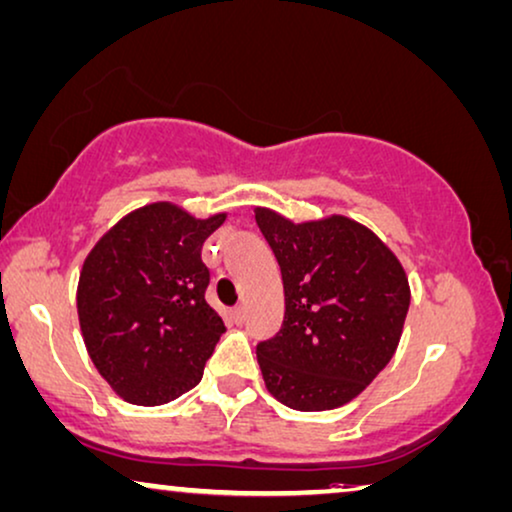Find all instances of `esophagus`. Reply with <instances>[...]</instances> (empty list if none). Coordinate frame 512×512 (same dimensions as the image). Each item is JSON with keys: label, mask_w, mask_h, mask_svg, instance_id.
Instances as JSON below:
<instances>
[{"label": "esophagus", "mask_w": 512, "mask_h": 512, "mask_svg": "<svg viewBox=\"0 0 512 512\" xmlns=\"http://www.w3.org/2000/svg\"><path fill=\"white\" fill-rule=\"evenodd\" d=\"M243 318H246V311H243V306H234L232 311H229V320H232L234 325H241Z\"/></svg>", "instance_id": "esophagus-1"}]
</instances>
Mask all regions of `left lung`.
I'll return each mask as SVG.
<instances>
[{
  "mask_svg": "<svg viewBox=\"0 0 512 512\" xmlns=\"http://www.w3.org/2000/svg\"><path fill=\"white\" fill-rule=\"evenodd\" d=\"M278 259L285 318L257 343L266 390L294 410H331L355 399L390 362L410 290L399 259L371 229L331 215L301 222L255 208Z\"/></svg>",
  "mask_w": 512,
  "mask_h": 512,
  "instance_id": "8db88e82",
  "label": "left lung"
}]
</instances>
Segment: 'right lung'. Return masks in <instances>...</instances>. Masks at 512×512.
I'll return each mask as SVG.
<instances>
[{"label": "right lung", "instance_id": "obj_1", "mask_svg": "<svg viewBox=\"0 0 512 512\" xmlns=\"http://www.w3.org/2000/svg\"><path fill=\"white\" fill-rule=\"evenodd\" d=\"M225 213L192 218L169 201L143 206L85 257L76 306L88 355L115 394L160 406L192 390L225 334L206 304L201 246Z\"/></svg>", "mask_w": 512, "mask_h": 512}]
</instances>
